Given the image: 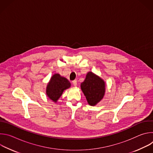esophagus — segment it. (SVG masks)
I'll return each instance as SVG.
<instances>
[{"mask_svg":"<svg viewBox=\"0 0 153 153\" xmlns=\"http://www.w3.org/2000/svg\"><path fill=\"white\" fill-rule=\"evenodd\" d=\"M72 83L73 84L74 86H76L77 85V80H74L72 81Z\"/></svg>","mask_w":153,"mask_h":153,"instance_id":"34e87169","label":"esophagus"}]
</instances>
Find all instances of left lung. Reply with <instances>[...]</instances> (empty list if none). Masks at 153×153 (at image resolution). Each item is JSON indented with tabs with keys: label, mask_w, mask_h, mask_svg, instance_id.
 Masks as SVG:
<instances>
[{
	"label": "left lung",
	"mask_w": 153,
	"mask_h": 153,
	"mask_svg": "<svg viewBox=\"0 0 153 153\" xmlns=\"http://www.w3.org/2000/svg\"><path fill=\"white\" fill-rule=\"evenodd\" d=\"M81 89L89 105L94 106L100 102L104 96L105 85L99 77L89 72L85 80L81 83Z\"/></svg>",
	"instance_id": "8db88e82"
}]
</instances>
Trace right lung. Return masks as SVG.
I'll return each mask as SVG.
<instances>
[{
	"label": "right lung",
	"instance_id": "add662e5",
	"mask_svg": "<svg viewBox=\"0 0 153 153\" xmlns=\"http://www.w3.org/2000/svg\"><path fill=\"white\" fill-rule=\"evenodd\" d=\"M71 86L70 82L59 74H55L52 76L47 87V95L48 97L56 102L62 94L63 91Z\"/></svg>",
	"mask_w": 153,
	"mask_h": 153
}]
</instances>
